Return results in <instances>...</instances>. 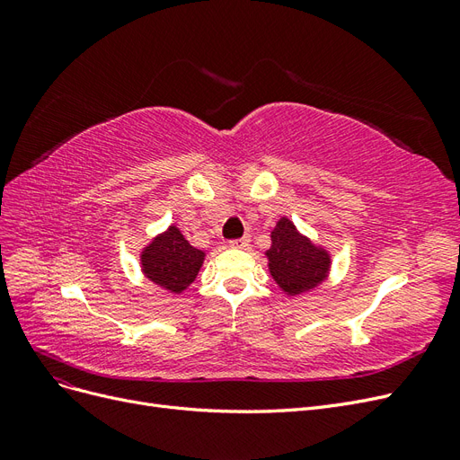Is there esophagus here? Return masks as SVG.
I'll return each instance as SVG.
<instances>
[{
    "mask_svg": "<svg viewBox=\"0 0 460 460\" xmlns=\"http://www.w3.org/2000/svg\"><path fill=\"white\" fill-rule=\"evenodd\" d=\"M249 243H252V238H249V235H243V238H240V240H232L230 247H234V249H247Z\"/></svg>",
    "mask_w": 460,
    "mask_h": 460,
    "instance_id": "esophagus-1",
    "label": "esophagus"
}]
</instances>
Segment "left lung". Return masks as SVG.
<instances>
[{
	"mask_svg": "<svg viewBox=\"0 0 460 460\" xmlns=\"http://www.w3.org/2000/svg\"><path fill=\"white\" fill-rule=\"evenodd\" d=\"M272 245L264 252L269 272L286 296L299 297L323 284L332 269V253L282 217L270 232Z\"/></svg>",
	"mask_w": 460,
	"mask_h": 460,
	"instance_id": "obj_1",
	"label": "left lung"
}]
</instances>
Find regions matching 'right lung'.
<instances>
[{
    "label": "right lung",
    "mask_w": 460,
    "mask_h": 460,
    "mask_svg": "<svg viewBox=\"0 0 460 460\" xmlns=\"http://www.w3.org/2000/svg\"><path fill=\"white\" fill-rule=\"evenodd\" d=\"M205 257V252L193 247L180 228L171 225L142 249L140 269L149 282L178 296L196 280Z\"/></svg>",
    "instance_id": "1"
}]
</instances>
